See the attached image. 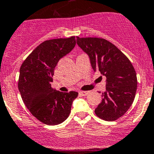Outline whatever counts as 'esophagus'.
<instances>
[{
	"instance_id": "34e87169",
	"label": "esophagus",
	"mask_w": 154,
	"mask_h": 154,
	"mask_svg": "<svg viewBox=\"0 0 154 154\" xmlns=\"http://www.w3.org/2000/svg\"><path fill=\"white\" fill-rule=\"evenodd\" d=\"M88 93L89 92H88V91H80V94H82L83 96H86Z\"/></svg>"
}]
</instances>
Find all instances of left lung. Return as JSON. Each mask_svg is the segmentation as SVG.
Segmentation results:
<instances>
[{
  "label": "left lung",
  "mask_w": 154,
  "mask_h": 154,
  "mask_svg": "<svg viewBox=\"0 0 154 154\" xmlns=\"http://www.w3.org/2000/svg\"><path fill=\"white\" fill-rule=\"evenodd\" d=\"M77 43L88 55L94 71L106 77V91L94 110L96 116L107 122L117 120L129 109L136 96L134 67L119 48L104 38L77 36Z\"/></svg>",
  "instance_id": "left-lung-1"
}]
</instances>
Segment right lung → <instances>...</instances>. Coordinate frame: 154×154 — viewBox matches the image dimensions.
<instances>
[{
    "instance_id": "obj_1",
    "label": "right lung",
    "mask_w": 154,
    "mask_h": 154,
    "mask_svg": "<svg viewBox=\"0 0 154 154\" xmlns=\"http://www.w3.org/2000/svg\"><path fill=\"white\" fill-rule=\"evenodd\" d=\"M76 45L75 36L54 38L37 46L20 68L18 87L31 114L47 125H57L67 119L76 91L62 92L51 87L59 60Z\"/></svg>"
}]
</instances>
